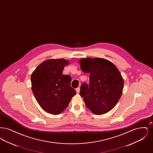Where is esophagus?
Instances as JSON below:
<instances>
[{"label":"esophagus","mask_w":153,"mask_h":153,"mask_svg":"<svg viewBox=\"0 0 153 153\" xmlns=\"http://www.w3.org/2000/svg\"><path fill=\"white\" fill-rule=\"evenodd\" d=\"M76 92H77V94H79V92H80V88L78 87L77 88H76Z\"/></svg>","instance_id":"obj_1"}]
</instances>
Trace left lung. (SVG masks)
<instances>
[{"label":"left lung","mask_w":153,"mask_h":153,"mask_svg":"<svg viewBox=\"0 0 153 153\" xmlns=\"http://www.w3.org/2000/svg\"><path fill=\"white\" fill-rule=\"evenodd\" d=\"M82 72L90 73L89 84L84 83L80 95L88 109L95 115H102L112 109L123 92V79L116 66L102 58L80 60Z\"/></svg>","instance_id":"left-lung-1"}]
</instances>
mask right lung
I'll return each instance as SVG.
<instances>
[{"label": "right lung", "mask_w": 153, "mask_h": 153, "mask_svg": "<svg viewBox=\"0 0 153 153\" xmlns=\"http://www.w3.org/2000/svg\"><path fill=\"white\" fill-rule=\"evenodd\" d=\"M68 64V61L61 58L46 60L38 66L31 76L36 101L42 109L53 115L64 111L76 94L71 86V77L62 74L64 66Z\"/></svg>", "instance_id": "add662e5"}]
</instances>
